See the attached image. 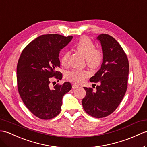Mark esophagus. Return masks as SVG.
Returning <instances> with one entry per match:
<instances>
[{
    "mask_svg": "<svg viewBox=\"0 0 147 147\" xmlns=\"http://www.w3.org/2000/svg\"><path fill=\"white\" fill-rule=\"evenodd\" d=\"M78 87H79V86H78V85H76V84H73L72 85V88H74V89H76Z\"/></svg>",
    "mask_w": 147,
    "mask_h": 147,
    "instance_id": "34e87169",
    "label": "esophagus"
}]
</instances>
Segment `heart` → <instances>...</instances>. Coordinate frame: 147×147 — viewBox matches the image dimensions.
<instances>
[{
	"label": "heart",
	"instance_id": "heart-1",
	"mask_svg": "<svg viewBox=\"0 0 147 147\" xmlns=\"http://www.w3.org/2000/svg\"><path fill=\"white\" fill-rule=\"evenodd\" d=\"M75 49L85 57L86 63L93 69H96L101 65L103 59V53L100 49L95 47V45L90 38L82 37L74 45ZM69 52H65L60 59V63L63 66L68 65ZM89 76L87 70H72L67 74V78L69 80L77 84L83 82Z\"/></svg>",
	"mask_w": 147,
	"mask_h": 147
}]
</instances>
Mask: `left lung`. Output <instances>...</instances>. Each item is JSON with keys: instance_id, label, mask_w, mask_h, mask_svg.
Here are the masks:
<instances>
[{"instance_id": "left-lung-1", "label": "left lung", "mask_w": 147, "mask_h": 147, "mask_svg": "<svg viewBox=\"0 0 147 147\" xmlns=\"http://www.w3.org/2000/svg\"><path fill=\"white\" fill-rule=\"evenodd\" d=\"M97 39L102 47L103 63L90 82L100 85L95 91L84 87L86 95L82 102L86 113L100 119L113 113L122 100L127 89L129 63L123 49L113 37L102 34Z\"/></svg>"}]
</instances>
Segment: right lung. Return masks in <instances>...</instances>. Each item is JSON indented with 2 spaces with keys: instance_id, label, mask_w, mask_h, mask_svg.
<instances>
[{
  "instance_id": "right-lung-1",
  "label": "right lung",
  "mask_w": 147,
  "mask_h": 147,
  "mask_svg": "<svg viewBox=\"0 0 147 147\" xmlns=\"http://www.w3.org/2000/svg\"><path fill=\"white\" fill-rule=\"evenodd\" d=\"M59 34L38 37L24 49L17 66L19 95L30 112L42 120L55 117L61 111L63 96L71 88L70 82L52 88V77L61 80L60 51L72 39Z\"/></svg>"
}]
</instances>
